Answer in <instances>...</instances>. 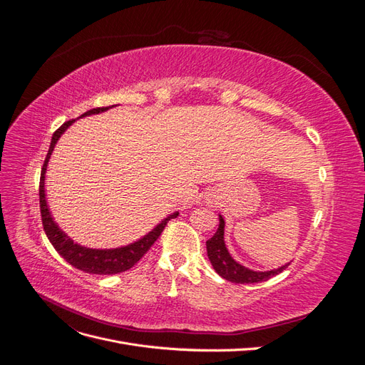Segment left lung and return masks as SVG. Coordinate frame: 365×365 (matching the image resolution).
Masks as SVG:
<instances>
[{"label":"left lung","mask_w":365,"mask_h":365,"mask_svg":"<svg viewBox=\"0 0 365 365\" xmlns=\"http://www.w3.org/2000/svg\"><path fill=\"white\" fill-rule=\"evenodd\" d=\"M224 227L225 222L222 216H219V228L212 239L207 240V254L208 259L212 262L215 271L220 275V277L231 282V283H259L267 282L274 275L280 274L283 269L289 267V263H286L284 267H280L279 269L257 272L251 271L245 267L239 264L233 257L230 256V252L225 247L224 242Z\"/></svg>","instance_id":"obj_1"}]
</instances>
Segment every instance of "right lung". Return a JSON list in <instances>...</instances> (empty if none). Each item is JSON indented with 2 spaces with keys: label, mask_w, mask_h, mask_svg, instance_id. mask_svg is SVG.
I'll return each instance as SVG.
<instances>
[{
  "label": "right lung",
  "mask_w": 365,
  "mask_h": 365,
  "mask_svg": "<svg viewBox=\"0 0 365 365\" xmlns=\"http://www.w3.org/2000/svg\"><path fill=\"white\" fill-rule=\"evenodd\" d=\"M113 108V106H103V108H94L82 114L81 117L85 115H91V114H98L103 113L106 109ZM74 120H68L58 129L54 130V134L51 137L50 143V149L46 157V161H43L42 170H41V180H39V207H41V217H42V225L43 231L51 242V245L54 247L61 256L67 260L70 264H73L74 268L90 272V274H101V275H109V274H118V272H125L130 269L134 264L145 256V254L149 251V248L155 244V240L161 236L164 227L168 225L170 219L178 216V213H173L170 216L161 220V224H158L155 228H153L149 235H146L143 239L134 242L128 247H121V248H114V250H93V248H85L74 244V242L63 233V231L54 222L51 213L48 210L47 201H46V170H47V164L51 157V152L56 146V143L59 137L63 134L67 128L73 123Z\"/></svg>",
  "instance_id": "obj_1"
}]
</instances>
